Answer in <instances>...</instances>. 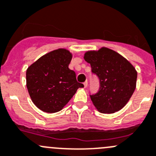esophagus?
<instances>
[{
  "instance_id": "34e87169",
  "label": "esophagus",
  "mask_w": 156,
  "mask_h": 156,
  "mask_svg": "<svg viewBox=\"0 0 156 156\" xmlns=\"http://www.w3.org/2000/svg\"><path fill=\"white\" fill-rule=\"evenodd\" d=\"M84 87H85V88H87V86H88V82H87V81H86V82H84Z\"/></svg>"
}]
</instances>
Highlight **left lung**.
<instances>
[{
	"instance_id": "obj_1",
	"label": "left lung",
	"mask_w": 156,
	"mask_h": 156,
	"mask_svg": "<svg viewBox=\"0 0 156 156\" xmlns=\"http://www.w3.org/2000/svg\"><path fill=\"white\" fill-rule=\"evenodd\" d=\"M84 60L99 79V90L90 95L95 107L102 113H114L128 103L136 87L137 72L117 52L102 47L86 52Z\"/></svg>"
}]
</instances>
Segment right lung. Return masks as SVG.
<instances>
[{
  "label": "right lung",
  "instance_id": "add662e5",
  "mask_svg": "<svg viewBox=\"0 0 156 156\" xmlns=\"http://www.w3.org/2000/svg\"><path fill=\"white\" fill-rule=\"evenodd\" d=\"M73 55L57 49L44 55L27 69V88L33 103L41 110L53 113L61 110L78 88L76 73L69 69Z\"/></svg>",
  "mask_w": 156,
  "mask_h": 156
}]
</instances>
